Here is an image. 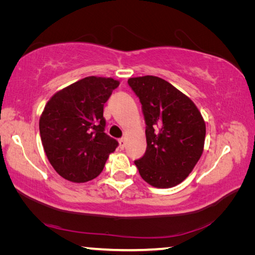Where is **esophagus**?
I'll list each match as a JSON object with an SVG mask.
<instances>
[{
    "label": "esophagus",
    "instance_id": "34e87169",
    "mask_svg": "<svg viewBox=\"0 0 255 255\" xmlns=\"http://www.w3.org/2000/svg\"><path fill=\"white\" fill-rule=\"evenodd\" d=\"M125 146H126V140H125V138H120V139H119V147L124 149Z\"/></svg>",
    "mask_w": 255,
    "mask_h": 255
}]
</instances>
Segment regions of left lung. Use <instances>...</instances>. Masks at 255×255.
<instances>
[{
	"mask_svg": "<svg viewBox=\"0 0 255 255\" xmlns=\"http://www.w3.org/2000/svg\"><path fill=\"white\" fill-rule=\"evenodd\" d=\"M141 103L147 147L136 159L138 172L155 188H172L187 178L204 150L206 125L195 103L157 76L131 77Z\"/></svg>",
	"mask_w": 255,
	"mask_h": 255,
	"instance_id": "left-lung-1",
	"label": "left lung"
}]
</instances>
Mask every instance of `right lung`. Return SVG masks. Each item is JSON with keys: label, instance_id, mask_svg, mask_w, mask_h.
<instances>
[{"label": "right lung", "instance_id": "obj_1", "mask_svg": "<svg viewBox=\"0 0 255 255\" xmlns=\"http://www.w3.org/2000/svg\"><path fill=\"white\" fill-rule=\"evenodd\" d=\"M119 82L89 76L60 90L47 102L39 120L41 143L57 173L86 182L101 173L118 141L105 132L103 107Z\"/></svg>", "mask_w": 255, "mask_h": 255}]
</instances>
